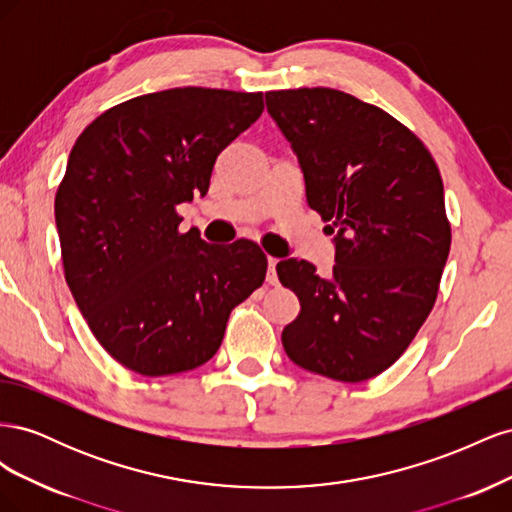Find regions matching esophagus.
<instances>
[{"instance_id":"obj_1","label":"esophagus","mask_w":512,"mask_h":512,"mask_svg":"<svg viewBox=\"0 0 512 512\" xmlns=\"http://www.w3.org/2000/svg\"><path fill=\"white\" fill-rule=\"evenodd\" d=\"M269 269H267V282L271 284V286H275L277 284V271H275V267H277V258H273V256H269Z\"/></svg>"}]
</instances>
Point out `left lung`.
Returning a JSON list of instances; mask_svg holds the SVG:
<instances>
[{"label": "left lung", "instance_id": "obj_1", "mask_svg": "<svg viewBox=\"0 0 512 512\" xmlns=\"http://www.w3.org/2000/svg\"><path fill=\"white\" fill-rule=\"evenodd\" d=\"M297 153L307 205L335 232L331 277L277 262L301 312L282 333L292 363L363 382L406 352L438 297L451 250L444 185L431 153L382 108L329 87L267 91Z\"/></svg>", "mask_w": 512, "mask_h": 512}]
</instances>
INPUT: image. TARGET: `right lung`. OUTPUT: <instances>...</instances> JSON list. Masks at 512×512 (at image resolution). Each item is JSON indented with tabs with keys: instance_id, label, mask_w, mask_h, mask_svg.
<instances>
[{
	"instance_id": "add662e5",
	"label": "right lung",
	"mask_w": 512,
	"mask_h": 512,
	"mask_svg": "<svg viewBox=\"0 0 512 512\" xmlns=\"http://www.w3.org/2000/svg\"><path fill=\"white\" fill-rule=\"evenodd\" d=\"M262 108L260 91L177 87L108 108L76 138L55 196L66 282L100 346L136 374L207 363L265 282L254 241L211 245L179 232L177 213Z\"/></svg>"
}]
</instances>
